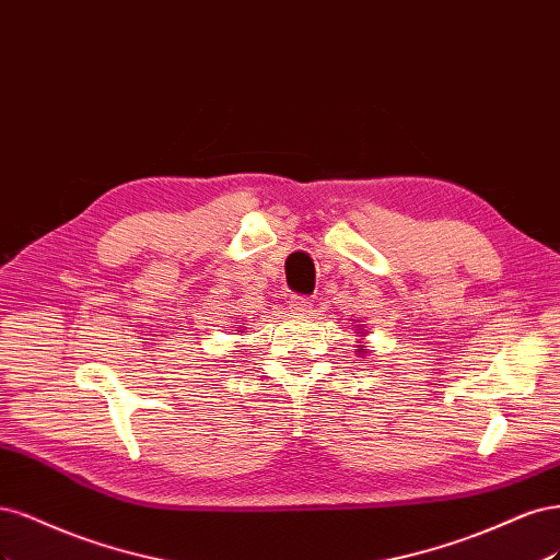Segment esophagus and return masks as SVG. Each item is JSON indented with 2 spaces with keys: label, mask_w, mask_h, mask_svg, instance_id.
<instances>
[{
  "label": "esophagus",
  "mask_w": 560,
  "mask_h": 560,
  "mask_svg": "<svg viewBox=\"0 0 560 560\" xmlns=\"http://www.w3.org/2000/svg\"><path fill=\"white\" fill-rule=\"evenodd\" d=\"M291 312H293V314H306V312H312L310 298L293 295V298H291Z\"/></svg>",
  "instance_id": "obj_1"
}]
</instances>
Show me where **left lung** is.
I'll use <instances>...</instances> for the list:
<instances>
[{"mask_svg":"<svg viewBox=\"0 0 560 560\" xmlns=\"http://www.w3.org/2000/svg\"><path fill=\"white\" fill-rule=\"evenodd\" d=\"M358 351H360V353H363V351H365V349H363V347H360V345H358Z\"/></svg>","mask_w":560,"mask_h":560,"instance_id":"left-lung-1","label":"left lung"}]
</instances>
